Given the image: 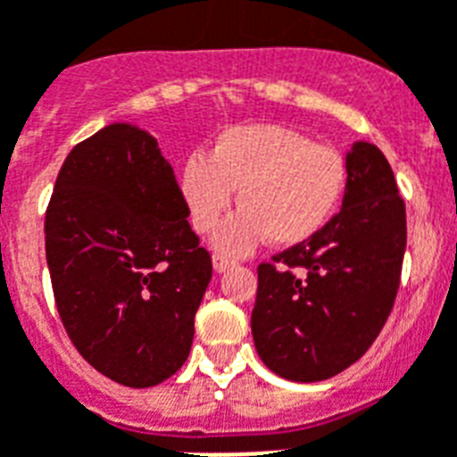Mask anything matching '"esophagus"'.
Segmentation results:
<instances>
[{
	"mask_svg": "<svg viewBox=\"0 0 457 457\" xmlns=\"http://www.w3.org/2000/svg\"><path fill=\"white\" fill-rule=\"evenodd\" d=\"M233 263H236V262H231V259H226V256H220V254L212 259V266H214V270H217V273H226V270L231 269Z\"/></svg>",
	"mask_w": 457,
	"mask_h": 457,
	"instance_id": "esophagus-1",
	"label": "esophagus"
}]
</instances>
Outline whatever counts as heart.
I'll list each match as a JSON object with an SVG mask.
<instances>
[{
  "label": "heart",
  "mask_w": 457,
  "mask_h": 457,
  "mask_svg": "<svg viewBox=\"0 0 457 457\" xmlns=\"http://www.w3.org/2000/svg\"><path fill=\"white\" fill-rule=\"evenodd\" d=\"M348 168L331 146L275 123L231 126L214 137L207 156H188L179 194L198 233H212L233 203L214 247L221 254H250L263 237L294 247L318 236L345 191Z\"/></svg>",
  "instance_id": "heart-1"
}]
</instances>
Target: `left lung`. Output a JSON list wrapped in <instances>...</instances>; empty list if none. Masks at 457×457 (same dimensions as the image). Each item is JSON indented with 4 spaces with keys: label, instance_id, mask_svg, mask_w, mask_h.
I'll use <instances>...</instances> for the list:
<instances>
[{
    "label": "left lung",
    "instance_id": "left-lung-1",
    "mask_svg": "<svg viewBox=\"0 0 457 457\" xmlns=\"http://www.w3.org/2000/svg\"><path fill=\"white\" fill-rule=\"evenodd\" d=\"M345 194L318 236L259 266L256 353L273 373L315 383L355 364L376 341L399 289L406 207L387 158L355 142Z\"/></svg>",
    "mask_w": 457,
    "mask_h": 457
}]
</instances>
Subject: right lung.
<instances>
[{
    "mask_svg": "<svg viewBox=\"0 0 457 457\" xmlns=\"http://www.w3.org/2000/svg\"><path fill=\"white\" fill-rule=\"evenodd\" d=\"M154 135L112 123L60 168L46 210V263L67 337L90 367L128 387L179 371L212 259L187 221Z\"/></svg>",
    "mask_w": 457,
    "mask_h": 457,
    "instance_id": "right-lung-1",
    "label": "right lung"
}]
</instances>
